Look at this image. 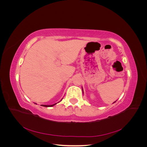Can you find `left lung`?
I'll return each instance as SVG.
<instances>
[{"instance_id":"obj_1","label":"left lung","mask_w":147,"mask_h":147,"mask_svg":"<svg viewBox=\"0 0 147 147\" xmlns=\"http://www.w3.org/2000/svg\"><path fill=\"white\" fill-rule=\"evenodd\" d=\"M82 91H83V89H82Z\"/></svg>"}]
</instances>
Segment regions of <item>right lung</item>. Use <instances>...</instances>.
Here are the masks:
<instances>
[{"label":"right lung","mask_w":147,"mask_h":147,"mask_svg":"<svg viewBox=\"0 0 147 147\" xmlns=\"http://www.w3.org/2000/svg\"><path fill=\"white\" fill-rule=\"evenodd\" d=\"M57 103H56V104H53V105H42V106H43V107H53V106H54L55 105H56Z\"/></svg>","instance_id":"add662e5"}]
</instances>
